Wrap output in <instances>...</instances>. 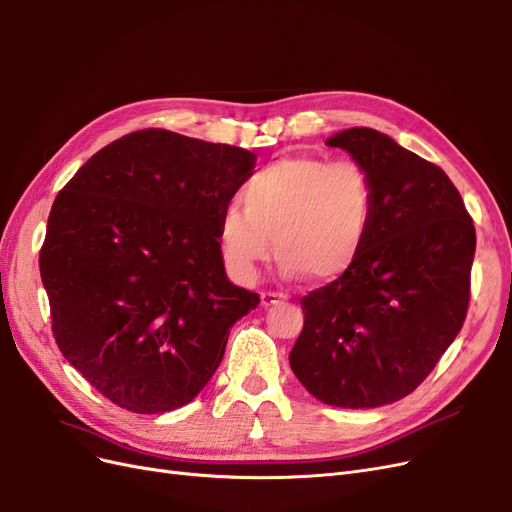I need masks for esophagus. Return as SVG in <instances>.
I'll return each instance as SVG.
<instances>
[{"label":"esophagus","instance_id":"obj_1","mask_svg":"<svg viewBox=\"0 0 512 512\" xmlns=\"http://www.w3.org/2000/svg\"><path fill=\"white\" fill-rule=\"evenodd\" d=\"M280 300H283V295H280V293H276V291H263L261 293V304L263 306H274V304H278Z\"/></svg>","mask_w":512,"mask_h":512}]
</instances>
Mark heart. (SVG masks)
I'll list each match as a JSON object with an SVG mask.
<instances>
[{"mask_svg": "<svg viewBox=\"0 0 512 512\" xmlns=\"http://www.w3.org/2000/svg\"><path fill=\"white\" fill-rule=\"evenodd\" d=\"M242 200L244 208L221 210L219 244L227 266L244 280L255 276L274 244L285 276L336 283L364 253L374 219L370 176L355 161L278 159L244 185Z\"/></svg>", "mask_w": 512, "mask_h": 512, "instance_id": "obj_1", "label": "heart"}]
</instances>
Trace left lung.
Instances as JSON below:
<instances>
[{"label":"left lung","mask_w":512,"mask_h":512,"mask_svg":"<svg viewBox=\"0 0 512 512\" xmlns=\"http://www.w3.org/2000/svg\"><path fill=\"white\" fill-rule=\"evenodd\" d=\"M325 144L368 172L374 219L353 270L302 298L304 327L289 364L323 404L376 408L415 391L459 334L476 232L436 163L370 127Z\"/></svg>","instance_id":"8db88e82"}]
</instances>
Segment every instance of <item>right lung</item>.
<instances>
[{"label": "right lung", "mask_w": 512, "mask_h": 512, "mask_svg": "<svg viewBox=\"0 0 512 512\" xmlns=\"http://www.w3.org/2000/svg\"><path fill=\"white\" fill-rule=\"evenodd\" d=\"M255 155L168 129L97 151L55 197L40 276L63 357L138 415L189 404L259 295L229 283L219 217Z\"/></svg>", "instance_id": "1"}]
</instances>
